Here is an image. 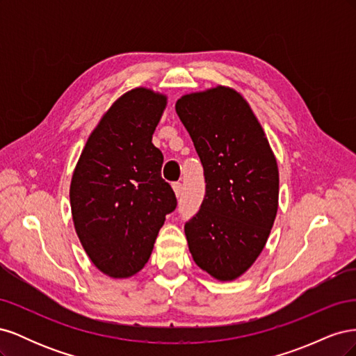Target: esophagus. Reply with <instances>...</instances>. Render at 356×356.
<instances>
[{
	"instance_id": "34e87169",
	"label": "esophagus",
	"mask_w": 356,
	"mask_h": 356,
	"mask_svg": "<svg viewBox=\"0 0 356 356\" xmlns=\"http://www.w3.org/2000/svg\"><path fill=\"white\" fill-rule=\"evenodd\" d=\"M172 188H174V191H175V196L179 197L181 193H182V184H181V182H174V184H172Z\"/></svg>"
}]
</instances>
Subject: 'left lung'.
Wrapping results in <instances>:
<instances>
[{
	"instance_id": "left-lung-1",
	"label": "left lung",
	"mask_w": 356,
	"mask_h": 356,
	"mask_svg": "<svg viewBox=\"0 0 356 356\" xmlns=\"http://www.w3.org/2000/svg\"><path fill=\"white\" fill-rule=\"evenodd\" d=\"M175 110L200 157L207 195L184 227L195 263L221 282L261 254L279 200L276 157L243 96L227 86L187 93Z\"/></svg>"
}]
</instances>
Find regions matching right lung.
Here are the masks:
<instances>
[{
  "label": "right lung",
  "instance_id": "right-lung-1",
  "mask_svg": "<svg viewBox=\"0 0 356 356\" xmlns=\"http://www.w3.org/2000/svg\"><path fill=\"white\" fill-rule=\"evenodd\" d=\"M168 96L147 88L122 95L88 138L75 165L70 202L75 232L96 268L114 279L148 261L166 213L177 208L152 143Z\"/></svg>",
  "mask_w": 356,
  "mask_h": 356
}]
</instances>
